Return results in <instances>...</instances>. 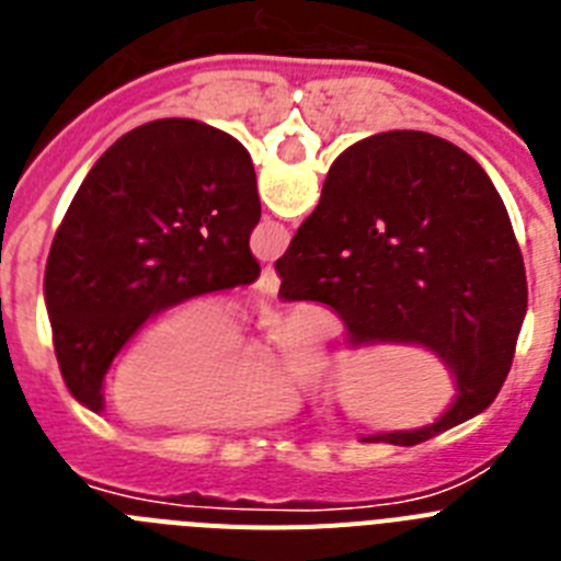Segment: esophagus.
Returning a JSON list of instances; mask_svg holds the SVG:
<instances>
[{"label": "esophagus", "instance_id": "esophagus-1", "mask_svg": "<svg viewBox=\"0 0 561 561\" xmlns=\"http://www.w3.org/2000/svg\"><path fill=\"white\" fill-rule=\"evenodd\" d=\"M255 289L261 291V295H277V289H280V277H277L275 266H264V272L257 277Z\"/></svg>", "mask_w": 561, "mask_h": 561}]
</instances>
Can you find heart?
<instances>
[{"instance_id": "obj_1", "label": "heart", "mask_w": 561, "mask_h": 561, "mask_svg": "<svg viewBox=\"0 0 561 561\" xmlns=\"http://www.w3.org/2000/svg\"><path fill=\"white\" fill-rule=\"evenodd\" d=\"M284 365L247 348V320L227 300H191L148 325L123 354L112 376V404L131 424L227 427L270 419L291 404V376H323L320 345L306 320L272 334Z\"/></svg>"}]
</instances>
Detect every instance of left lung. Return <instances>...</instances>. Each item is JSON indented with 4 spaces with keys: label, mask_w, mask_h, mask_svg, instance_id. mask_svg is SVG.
Returning <instances> with one entry per match:
<instances>
[{
    "label": "left lung",
    "mask_w": 561,
    "mask_h": 561,
    "mask_svg": "<svg viewBox=\"0 0 561 561\" xmlns=\"http://www.w3.org/2000/svg\"><path fill=\"white\" fill-rule=\"evenodd\" d=\"M255 168L236 137L168 117L123 134L87 173L44 272L69 393L103 410V379L134 331L187 297L261 275Z\"/></svg>",
    "instance_id": "obj_1"
}]
</instances>
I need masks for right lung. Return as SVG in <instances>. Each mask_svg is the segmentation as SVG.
I'll return each mask as SVG.
<instances>
[{
    "label": "right lung",
    "instance_id": "1",
    "mask_svg": "<svg viewBox=\"0 0 561 561\" xmlns=\"http://www.w3.org/2000/svg\"><path fill=\"white\" fill-rule=\"evenodd\" d=\"M280 297L342 317L348 348L419 345L444 362L449 408L424 427L365 433L415 447L483 413L512 370L528 306L512 219L483 168L427 131H385L340 153L323 196L275 261Z\"/></svg>",
    "mask_w": 561,
    "mask_h": 561
}]
</instances>
